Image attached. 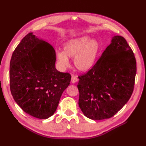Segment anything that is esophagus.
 Masks as SVG:
<instances>
[{"label": "esophagus", "mask_w": 146, "mask_h": 146, "mask_svg": "<svg viewBox=\"0 0 146 146\" xmlns=\"http://www.w3.org/2000/svg\"><path fill=\"white\" fill-rule=\"evenodd\" d=\"M78 79L77 76H72V77H71V82L72 83H76L77 82H78Z\"/></svg>", "instance_id": "esophagus-1"}]
</instances>
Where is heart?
Listing matches in <instances>:
<instances>
[{"label": "heart", "mask_w": 146, "mask_h": 146, "mask_svg": "<svg viewBox=\"0 0 146 146\" xmlns=\"http://www.w3.org/2000/svg\"><path fill=\"white\" fill-rule=\"evenodd\" d=\"M88 36L70 39L64 44V51H57L56 59L62 68L69 64V57L74 58L75 67L80 72H87L94 67L100 51L99 42Z\"/></svg>", "instance_id": "b5f03b06"}]
</instances>
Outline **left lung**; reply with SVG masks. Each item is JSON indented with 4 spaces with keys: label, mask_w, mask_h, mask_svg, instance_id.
<instances>
[{
    "label": "left lung",
    "mask_w": 146,
    "mask_h": 146,
    "mask_svg": "<svg viewBox=\"0 0 146 146\" xmlns=\"http://www.w3.org/2000/svg\"><path fill=\"white\" fill-rule=\"evenodd\" d=\"M136 74L135 55L125 39L114 36L93 68L78 76V105L92 120L113 117L133 93Z\"/></svg>",
    "instance_id": "8db88e82"
}]
</instances>
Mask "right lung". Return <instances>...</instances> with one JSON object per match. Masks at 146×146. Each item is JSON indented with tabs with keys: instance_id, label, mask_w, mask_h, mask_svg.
<instances>
[{
	"instance_id": "1",
	"label": "right lung",
	"mask_w": 146,
	"mask_h": 146,
	"mask_svg": "<svg viewBox=\"0 0 146 146\" xmlns=\"http://www.w3.org/2000/svg\"><path fill=\"white\" fill-rule=\"evenodd\" d=\"M55 51L50 44L28 33L13 52L10 61L11 94L22 110L35 117L52 116L71 76L55 68Z\"/></svg>"
}]
</instances>
